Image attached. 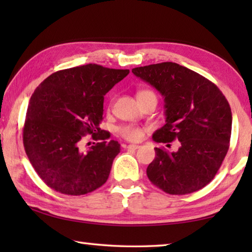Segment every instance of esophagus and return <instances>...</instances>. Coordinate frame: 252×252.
Returning <instances> with one entry per match:
<instances>
[{"instance_id":"34e87169","label":"esophagus","mask_w":252,"mask_h":252,"mask_svg":"<svg viewBox=\"0 0 252 252\" xmlns=\"http://www.w3.org/2000/svg\"><path fill=\"white\" fill-rule=\"evenodd\" d=\"M126 149H133V150H136V149H139L140 146H138V144H129V146L126 147Z\"/></svg>"}]
</instances>
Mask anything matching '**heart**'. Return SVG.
I'll use <instances>...</instances> for the list:
<instances>
[{
    "mask_svg": "<svg viewBox=\"0 0 252 252\" xmlns=\"http://www.w3.org/2000/svg\"><path fill=\"white\" fill-rule=\"evenodd\" d=\"M148 95H153L156 96L155 92L151 90H140L138 93H136V97L140 99V97L143 96H148ZM118 134L123 138L126 141L130 142H138L143 138L144 134V130L141 129V127L135 126H131V125H125L118 127Z\"/></svg>",
    "mask_w": 252,
    "mask_h": 252,
    "instance_id": "heart-1",
    "label": "heart"
}]
</instances>
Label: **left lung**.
I'll list each match as a JSON object with an SVG mask.
<instances>
[{
	"mask_svg": "<svg viewBox=\"0 0 252 252\" xmlns=\"http://www.w3.org/2000/svg\"><path fill=\"white\" fill-rule=\"evenodd\" d=\"M164 97L165 125L152 139L158 143L180 141L176 152L155 148L148 165L149 180L169 194H188L215 178L229 150L231 109L215 83L173 62L132 69Z\"/></svg>",
	"mask_w": 252,
	"mask_h": 252,
	"instance_id": "1",
	"label": "left lung"
}]
</instances>
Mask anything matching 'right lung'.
I'll return each mask as SVG.
<instances>
[{"label": "right lung", "mask_w": 252, "mask_h": 252, "mask_svg": "<svg viewBox=\"0 0 252 252\" xmlns=\"http://www.w3.org/2000/svg\"><path fill=\"white\" fill-rule=\"evenodd\" d=\"M129 72L90 63L54 72L34 91L23 144L34 170L51 189L81 195L108 180L120 144L105 141L109 132L99 127L104 95ZM85 134H92L99 142L82 153L79 143Z\"/></svg>", "instance_id": "1"}]
</instances>
